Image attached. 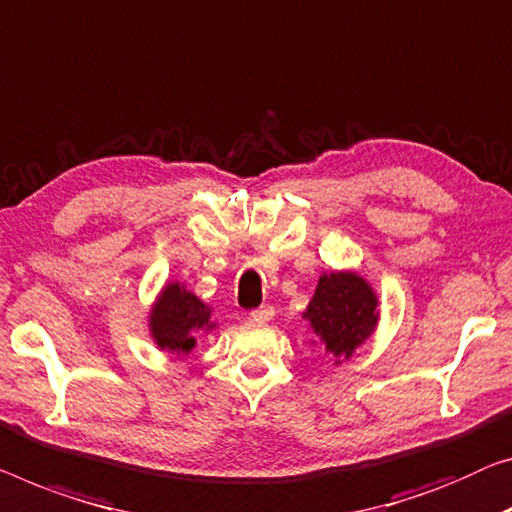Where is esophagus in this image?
<instances>
[{
  "instance_id": "34e87169",
  "label": "esophagus",
  "mask_w": 512,
  "mask_h": 512,
  "mask_svg": "<svg viewBox=\"0 0 512 512\" xmlns=\"http://www.w3.org/2000/svg\"><path fill=\"white\" fill-rule=\"evenodd\" d=\"M273 315H276L273 305H262V308H255L253 312H250V317H253L255 322H271Z\"/></svg>"
}]
</instances>
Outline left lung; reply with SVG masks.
Listing matches in <instances>:
<instances>
[{
	"label": "left lung",
	"mask_w": 512,
	"mask_h": 512,
	"mask_svg": "<svg viewBox=\"0 0 512 512\" xmlns=\"http://www.w3.org/2000/svg\"><path fill=\"white\" fill-rule=\"evenodd\" d=\"M303 319L322 342L324 354L338 365L349 361L375 333L379 296L370 282L354 271L324 273L303 310Z\"/></svg>",
	"instance_id": "obj_1"
}]
</instances>
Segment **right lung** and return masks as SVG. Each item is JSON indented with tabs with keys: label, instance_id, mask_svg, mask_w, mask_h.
Masks as SVG:
<instances>
[{
	"label": "right lung",
	"instance_id": "right-lung-1",
	"mask_svg": "<svg viewBox=\"0 0 512 512\" xmlns=\"http://www.w3.org/2000/svg\"><path fill=\"white\" fill-rule=\"evenodd\" d=\"M207 303L186 289L183 282H167L149 312V333L158 349L186 356L195 349L197 335L216 329Z\"/></svg>",
	"mask_w": 512,
	"mask_h": 512
}]
</instances>
